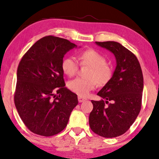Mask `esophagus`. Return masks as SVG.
I'll return each mask as SVG.
<instances>
[{"label":"esophagus","mask_w":159,"mask_h":159,"mask_svg":"<svg viewBox=\"0 0 159 159\" xmlns=\"http://www.w3.org/2000/svg\"><path fill=\"white\" fill-rule=\"evenodd\" d=\"M86 98L84 97H82V96H78V101L80 102V103H82V102L85 101H86Z\"/></svg>","instance_id":"34e87169"}]
</instances>
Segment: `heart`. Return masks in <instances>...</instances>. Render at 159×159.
Returning a JSON list of instances; mask_svg holds the SVG:
<instances>
[{
  "mask_svg": "<svg viewBox=\"0 0 159 159\" xmlns=\"http://www.w3.org/2000/svg\"><path fill=\"white\" fill-rule=\"evenodd\" d=\"M78 58L82 66H88L87 78L77 77L67 84L69 90L80 96H86L97 86H103L111 79L112 69L106 63L104 56L93 49L81 52ZM61 69L64 75L72 77L78 70V62L74 57L64 58L61 61Z\"/></svg>",
  "mask_w": 159,
  "mask_h": 159,
  "instance_id": "obj_1",
  "label": "heart"
}]
</instances>
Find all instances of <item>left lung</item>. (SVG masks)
Returning <instances> with one entry per match:
<instances>
[{
    "mask_svg": "<svg viewBox=\"0 0 159 159\" xmlns=\"http://www.w3.org/2000/svg\"><path fill=\"white\" fill-rule=\"evenodd\" d=\"M95 43L114 54L116 66L110 81L97 93L103 99L91 101L93 109L89 124L95 134L103 138H115L129 129L140 111L142 69L134 54L120 43L114 41Z\"/></svg>",
    "mask_w": 159,
    "mask_h": 159,
    "instance_id": "8db88e82",
    "label": "left lung"
}]
</instances>
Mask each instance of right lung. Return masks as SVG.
Here are the masks:
<instances>
[{
    "instance_id": "obj_1",
    "label": "right lung",
    "mask_w": 159,
    "mask_h": 159,
    "mask_svg": "<svg viewBox=\"0 0 159 159\" xmlns=\"http://www.w3.org/2000/svg\"><path fill=\"white\" fill-rule=\"evenodd\" d=\"M66 39L46 36L37 41L19 62L14 103L30 131L50 137L66 127L77 95L65 88L61 61L77 48Z\"/></svg>"
}]
</instances>
